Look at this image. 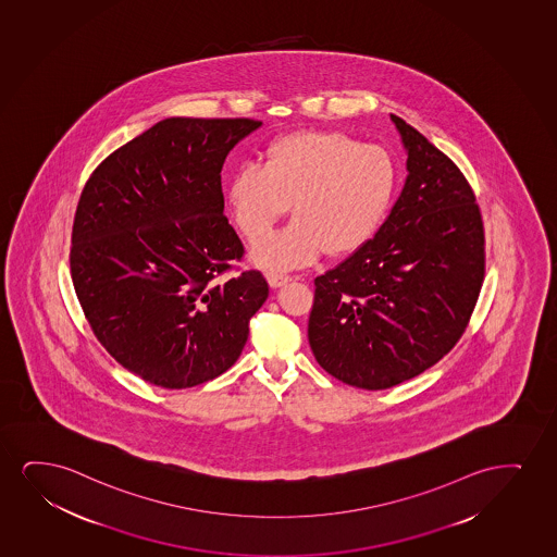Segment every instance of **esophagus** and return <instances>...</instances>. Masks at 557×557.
<instances>
[{
    "label": "esophagus",
    "mask_w": 557,
    "mask_h": 557,
    "mask_svg": "<svg viewBox=\"0 0 557 557\" xmlns=\"http://www.w3.org/2000/svg\"><path fill=\"white\" fill-rule=\"evenodd\" d=\"M267 280L268 283H270V287H282L285 283L290 282V275L277 274V272H268Z\"/></svg>",
    "instance_id": "34e87169"
}]
</instances>
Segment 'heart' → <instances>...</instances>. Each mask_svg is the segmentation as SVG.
Listing matches in <instances>:
<instances>
[{
  "label": "heart",
  "instance_id": "heart-1",
  "mask_svg": "<svg viewBox=\"0 0 557 557\" xmlns=\"http://www.w3.org/2000/svg\"><path fill=\"white\" fill-rule=\"evenodd\" d=\"M397 187V160L385 147L362 145L346 132H293L268 145L264 166L246 162L236 170L228 208L255 246L294 203L298 219L253 251L259 267L289 270L323 251L339 257L367 246Z\"/></svg>",
  "mask_w": 557,
  "mask_h": 557
}]
</instances>
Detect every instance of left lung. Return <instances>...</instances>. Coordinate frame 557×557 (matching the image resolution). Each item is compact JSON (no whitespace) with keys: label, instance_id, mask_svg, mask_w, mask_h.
<instances>
[{"label":"left lung","instance_id":"left-lung-1","mask_svg":"<svg viewBox=\"0 0 557 557\" xmlns=\"http://www.w3.org/2000/svg\"><path fill=\"white\" fill-rule=\"evenodd\" d=\"M408 180L376 236L315 277L308 339L319 364L359 389L431 369L469 326L485 274L484 221L456 162L400 116Z\"/></svg>","mask_w":557,"mask_h":557}]
</instances>
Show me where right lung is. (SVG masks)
I'll use <instances>...</instances> for the list:
<instances>
[{
	"mask_svg": "<svg viewBox=\"0 0 557 557\" xmlns=\"http://www.w3.org/2000/svg\"><path fill=\"white\" fill-rule=\"evenodd\" d=\"M260 121L172 116L111 152L73 219L70 270L88 325L124 369L187 389L236 362L268 298L224 215L221 170ZM236 271V276L231 272Z\"/></svg>",
	"mask_w": 557,
	"mask_h": 557,
	"instance_id": "obj_1",
	"label": "right lung"
}]
</instances>
